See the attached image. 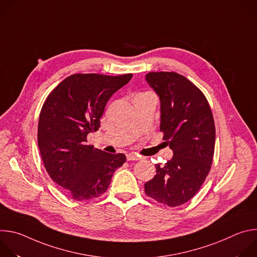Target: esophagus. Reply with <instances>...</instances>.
<instances>
[{"label": "esophagus", "instance_id": "34e87169", "mask_svg": "<svg viewBox=\"0 0 257 257\" xmlns=\"http://www.w3.org/2000/svg\"><path fill=\"white\" fill-rule=\"evenodd\" d=\"M139 157L135 154H128L127 155V161H138Z\"/></svg>", "mask_w": 257, "mask_h": 257}]
</instances>
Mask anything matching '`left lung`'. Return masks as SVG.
Instances as JSON below:
<instances>
[{"mask_svg": "<svg viewBox=\"0 0 257 257\" xmlns=\"http://www.w3.org/2000/svg\"><path fill=\"white\" fill-rule=\"evenodd\" d=\"M146 81L161 99V131L174 153L144 184L145 194L171 207L189 201L208 175L214 153L215 127L203 92L176 72H150Z\"/></svg>", "mask_w": 257, "mask_h": 257, "instance_id": "obj_1", "label": "left lung"}]
</instances>
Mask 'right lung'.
<instances>
[{
  "instance_id": "add662e5",
  "label": "right lung",
  "mask_w": 257,
  "mask_h": 257,
  "mask_svg": "<svg viewBox=\"0 0 257 257\" xmlns=\"http://www.w3.org/2000/svg\"><path fill=\"white\" fill-rule=\"evenodd\" d=\"M133 74L108 76L73 74L46 98L39 120L38 143L52 180L72 199L99 197L108 188L114 172L126 162L87 143V135L100 127L105 104Z\"/></svg>"
}]
</instances>
